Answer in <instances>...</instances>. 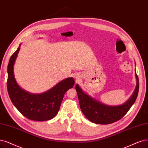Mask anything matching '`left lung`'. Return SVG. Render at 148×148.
Listing matches in <instances>:
<instances>
[{"label":"left lung","instance_id":"obj_1","mask_svg":"<svg viewBox=\"0 0 148 148\" xmlns=\"http://www.w3.org/2000/svg\"><path fill=\"white\" fill-rule=\"evenodd\" d=\"M135 75L136 84L134 91L126 102L119 106L106 105L85 93L79 85L76 84L75 90L79 98L80 107L85 117L91 122L99 124H111L122 118L133 106L138 96L139 80L136 71Z\"/></svg>","mask_w":148,"mask_h":148}]
</instances>
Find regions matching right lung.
I'll use <instances>...</instances> for the list:
<instances>
[{"label": "right lung", "instance_id": "obj_1", "mask_svg": "<svg viewBox=\"0 0 148 148\" xmlns=\"http://www.w3.org/2000/svg\"><path fill=\"white\" fill-rule=\"evenodd\" d=\"M21 45L10 57L8 64L7 90L10 99L27 118L38 121L50 120L57 115L64 93L74 85V79L73 77L65 79L50 90L39 94L31 93L21 88L14 74V64Z\"/></svg>", "mask_w": 148, "mask_h": 148}]
</instances>
